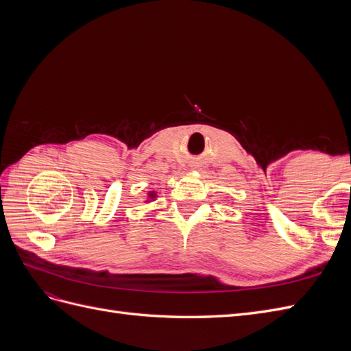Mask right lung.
Here are the masks:
<instances>
[{
	"label": "right lung",
	"instance_id": "obj_1",
	"mask_svg": "<svg viewBox=\"0 0 351 351\" xmlns=\"http://www.w3.org/2000/svg\"><path fill=\"white\" fill-rule=\"evenodd\" d=\"M151 196H152V197H154V195H151Z\"/></svg>",
	"mask_w": 351,
	"mask_h": 351
}]
</instances>
